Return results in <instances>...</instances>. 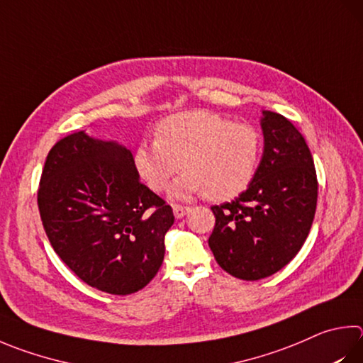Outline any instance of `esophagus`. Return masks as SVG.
<instances>
[{
	"mask_svg": "<svg viewBox=\"0 0 363 363\" xmlns=\"http://www.w3.org/2000/svg\"><path fill=\"white\" fill-rule=\"evenodd\" d=\"M190 211L189 206H182V204H173V213L176 219H181V217L186 216Z\"/></svg>",
	"mask_w": 363,
	"mask_h": 363,
	"instance_id": "obj_1",
	"label": "esophagus"
}]
</instances>
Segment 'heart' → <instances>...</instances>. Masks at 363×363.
<instances>
[{
	"label": "heart",
	"instance_id": "heart-1",
	"mask_svg": "<svg viewBox=\"0 0 363 363\" xmlns=\"http://www.w3.org/2000/svg\"><path fill=\"white\" fill-rule=\"evenodd\" d=\"M260 155L262 135L252 123L187 111L157 125L155 141H143L133 160L154 192L167 189L182 167L186 173L171 189L174 196L203 192L211 201H227L249 187Z\"/></svg>",
	"mask_w": 363,
	"mask_h": 363
}]
</instances>
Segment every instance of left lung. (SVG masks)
<instances>
[{"label":"left lung","mask_w":363,"mask_h":363,"mask_svg":"<svg viewBox=\"0 0 363 363\" xmlns=\"http://www.w3.org/2000/svg\"><path fill=\"white\" fill-rule=\"evenodd\" d=\"M265 147L249 187L232 203L213 206L208 245L222 269L257 281L284 268L311 230L318 176L309 147L294 123L263 111Z\"/></svg>","instance_id":"8db88e82"}]
</instances>
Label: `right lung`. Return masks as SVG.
<instances>
[{"label": "right lung", "instance_id": "right-lung-1", "mask_svg": "<svg viewBox=\"0 0 363 363\" xmlns=\"http://www.w3.org/2000/svg\"><path fill=\"white\" fill-rule=\"evenodd\" d=\"M38 208L52 247L89 286L113 295L146 287L162 267L169 204L144 186L133 154L84 131L49 150Z\"/></svg>", "mask_w": 363, "mask_h": 363}]
</instances>
